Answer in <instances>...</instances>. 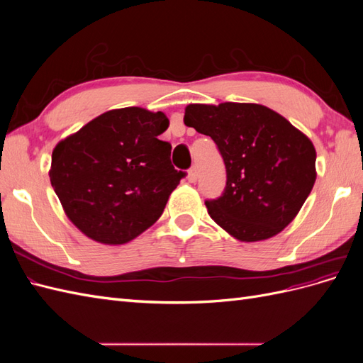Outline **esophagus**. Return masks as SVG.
Returning a JSON list of instances; mask_svg holds the SVG:
<instances>
[{
    "mask_svg": "<svg viewBox=\"0 0 363 363\" xmlns=\"http://www.w3.org/2000/svg\"><path fill=\"white\" fill-rule=\"evenodd\" d=\"M196 179H199V168H196L195 164H194V167L188 171V180H189L191 183H195Z\"/></svg>",
    "mask_w": 363,
    "mask_h": 363,
    "instance_id": "1",
    "label": "esophagus"
}]
</instances>
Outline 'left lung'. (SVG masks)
Returning a JSON list of instances; mask_svg holds the SVG:
<instances>
[{
  "instance_id": "obj_1",
  "label": "left lung",
  "mask_w": 363,
  "mask_h": 363,
  "mask_svg": "<svg viewBox=\"0 0 363 363\" xmlns=\"http://www.w3.org/2000/svg\"><path fill=\"white\" fill-rule=\"evenodd\" d=\"M184 124L211 136L224 159L225 189L206 201L219 227L256 242L292 223L316 180V151L303 131L255 103L189 104Z\"/></svg>"
}]
</instances>
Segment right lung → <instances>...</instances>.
<instances>
[{"instance_id": "add662e5", "label": "right lung", "mask_w": 363, "mask_h": 363, "mask_svg": "<svg viewBox=\"0 0 363 363\" xmlns=\"http://www.w3.org/2000/svg\"><path fill=\"white\" fill-rule=\"evenodd\" d=\"M169 121L142 107L108 111L52 150L50 180L69 221L96 242L127 244L160 218L184 172L160 140Z\"/></svg>"}]
</instances>
